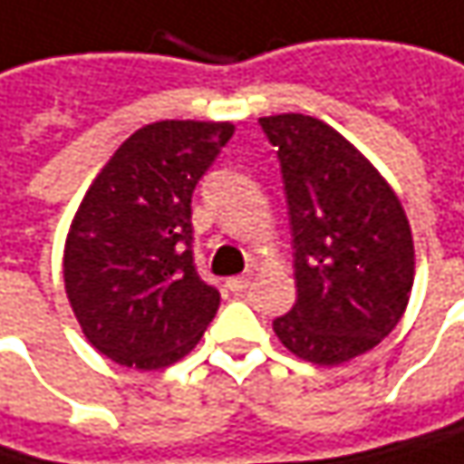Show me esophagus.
<instances>
[{"label":"esophagus","mask_w":464,"mask_h":464,"mask_svg":"<svg viewBox=\"0 0 464 464\" xmlns=\"http://www.w3.org/2000/svg\"><path fill=\"white\" fill-rule=\"evenodd\" d=\"M249 286H252L249 276H233V278H228V289H231L233 295H244Z\"/></svg>","instance_id":"34e87169"}]
</instances>
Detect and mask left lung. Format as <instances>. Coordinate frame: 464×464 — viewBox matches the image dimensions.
Here are the masks:
<instances>
[{
    "label": "left lung",
    "mask_w": 464,
    "mask_h": 464,
    "mask_svg": "<svg viewBox=\"0 0 464 464\" xmlns=\"http://www.w3.org/2000/svg\"><path fill=\"white\" fill-rule=\"evenodd\" d=\"M260 127L281 161L297 284L274 332L303 361L345 363L380 345L409 305L411 226L391 183L326 121L276 113Z\"/></svg>",
    "instance_id": "obj_1"
}]
</instances>
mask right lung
<instances>
[{
    "label": "right lung",
    "instance_id": "right-lung-1",
    "mask_svg": "<svg viewBox=\"0 0 464 464\" xmlns=\"http://www.w3.org/2000/svg\"><path fill=\"white\" fill-rule=\"evenodd\" d=\"M233 121L135 130L87 188L65 236L63 281L87 343L130 369L188 356L220 295L193 268L190 196Z\"/></svg>",
    "mask_w": 464,
    "mask_h": 464
}]
</instances>
